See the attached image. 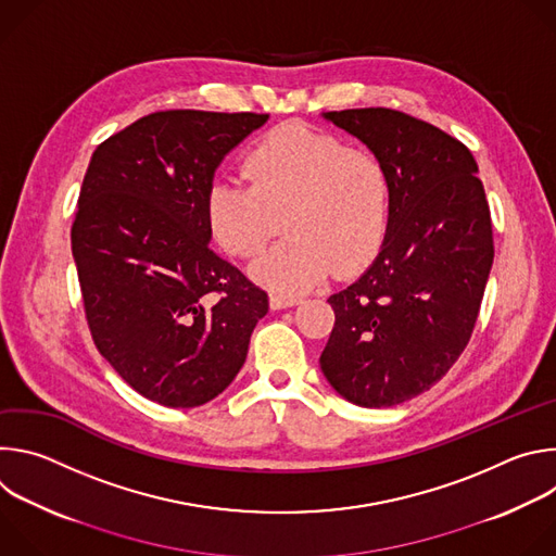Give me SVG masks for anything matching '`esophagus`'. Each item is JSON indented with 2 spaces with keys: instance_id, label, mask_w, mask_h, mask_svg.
Returning <instances> with one entry per match:
<instances>
[{
  "instance_id": "esophagus-1",
  "label": "esophagus",
  "mask_w": 556,
  "mask_h": 556,
  "mask_svg": "<svg viewBox=\"0 0 556 556\" xmlns=\"http://www.w3.org/2000/svg\"><path fill=\"white\" fill-rule=\"evenodd\" d=\"M299 303V296H290V294H270V307L273 309H283V307H290V305H296Z\"/></svg>"
}]
</instances>
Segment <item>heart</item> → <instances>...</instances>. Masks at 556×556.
<instances>
[{"mask_svg": "<svg viewBox=\"0 0 556 556\" xmlns=\"http://www.w3.org/2000/svg\"><path fill=\"white\" fill-rule=\"evenodd\" d=\"M247 178L208 185L204 215L232 257L260 255L283 226L288 237L251 273L273 290L303 292L330 270L354 275L380 251L391 219V176L382 157L305 123L270 129L247 155Z\"/></svg>", "mask_w": 556, "mask_h": 556, "instance_id": "b5f03b06", "label": "heart"}]
</instances>
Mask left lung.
Segmentation results:
<instances>
[{"mask_svg":"<svg viewBox=\"0 0 556 556\" xmlns=\"http://www.w3.org/2000/svg\"><path fill=\"white\" fill-rule=\"evenodd\" d=\"M378 153L391 219L376 262L332 294L319 358L354 405L393 407L431 389L464 352L495 257L491 208L464 142L399 110L324 114Z\"/></svg>","mask_w":556,"mask_h":556,"instance_id":"8db88e82","label":"left lung"}]
</instances>
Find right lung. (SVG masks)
Returning <instances> with one entry per match:
<instances>
[{
    "label": "right lung",
    "mask_w": 556,
    "mask_h": 556,
    "mask_svg": "<svg viewBox=\"0 0 556 556\" xmlns=\"http://www.w3.org/2000/svg\"><path fill=\"white\" fill-rule=\"evenodd\" d=\"M268 114L165 110L92 153L72 255L97 350L144 399L200 407L242 369L268 294L211 247L206 189Z\"/></svg>",
    "instance_id": "1"
}]
</instances>
